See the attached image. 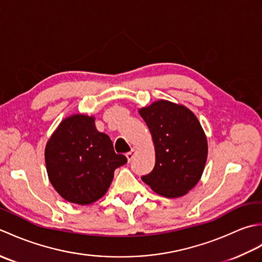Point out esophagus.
<instances>
[{"mask_svg": "<svg viewBox=\"0 0 262 262\" xmlns=\"http://www.w3.org/2000/svg\"><path fill=\"white\" fill-rule=\"evenodd\" d=\"M135 153H136V151H135V148H132V151H129L128 153H126V158H127V160H128V162H130V161L134 159V157H135Z\"/></svg>", "mask_w": 262, "mask_h": 262, "instance_id": "34e87169", "label": "esophagus"}]
</instances>
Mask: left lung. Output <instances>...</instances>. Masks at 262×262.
I'll return each mask as SVG.
<instances>
[{
  "mask_svg": "<svg viewBox=\"0 0 262 262\" xmlns=\"http://www.w3.org/2000/svg\"><path fill=\"white\" fill-rule=\"evenodd\" d=\"M155 145L154 169L142 180L166 198L186 194L197 185L207 160V140L188 108L160 100L140 109Z\"/></svg>",
  "mask_w": 262,
  "mask_h": 262,
  "instance_id": "8db88e82",
  "label": "left lung"
}]
</instances>
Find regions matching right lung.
<instances>
[{
    "instance_id": "add662e5",
    "label": "right lung",
    "mask_w": 262,
    "mask_h": 262,
    "mask_svg": "<svg viewBox=\"0 0 262 262\" xmlns=\"http://www.w3.org/2000/svg\"><path fill=\"white\" fill-rule=\"evenodd\" d=\"M48 178L64 199L77 205L97 202L107 192L114 172L127 162L116 154L93 117L73 115L60 122L45 149Z\"/></svg>"
}]
</instances>
